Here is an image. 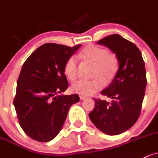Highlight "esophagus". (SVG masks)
Listing matches in <instances>:
<instances>
[{
  "mask_svg": "<svg viewBox=\"0 0 158 158\" xmlns=\"http://www.w3.org/2000/svg\"><path fill=\"white\" fill-rule=\"evenodd\" d=\"M80 99H81V100H84V99H86V96H82V95H81V96H80Z\"/></svg>",
  "mask_w": 158,
  "mask_h": 158,
  "instance_id": "34e87169",
  "label": "esophagus"
}]
</instances>
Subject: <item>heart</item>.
Here are the masks:
<instances>
[{"label": "heart", "mask_w": 158, "mask_h": 158, "mask_svg": "<svg viewBox=\"0 0 158 158\" xmlns=\"http://www.w3.org/2000/svg\"><path fill=\"white\" fill-rule=\"evenodd\" d=\"M81 56L94 62L91 80L81 79L76 81L71 86L74 93L82 96L93 95L102 89L106 83H110L116 75L119 65L118 58L114 53L108 52L106 49L96 45H88L83 50ZM64 72L71 81H74L77 76V60L76 56H72L66 61Z\"/></svg>", "instance_id": "obj_1"}]
</instances>
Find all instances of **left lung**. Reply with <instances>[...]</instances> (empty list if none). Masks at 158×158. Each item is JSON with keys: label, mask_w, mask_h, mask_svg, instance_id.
<instances>
[{"label": "left lung", "mask_w": 158, "mask_h": 158, "mask_svg": "<svg viewBox=\"0 0 158 158\" xmlns=\"http://www.w3.org/2000/svg\"><path fill=\"white\" fill-rule=\"evenodd\" d=\"M118 56L119 68L110 85L101 94L111 99H94L89 118L95 127L109 135L120 134L132 127L140 115L147 84L145 62L138 47L119 35L97 41Z\"/></svg>", "instance_id": "1"}]
</instances>
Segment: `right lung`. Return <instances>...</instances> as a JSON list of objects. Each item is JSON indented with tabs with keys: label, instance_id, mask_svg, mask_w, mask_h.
I'll list each match as a JSON object with an SVG mask.
<instances>
[{
	"label": "right lung",
	"instance_id": "obj_1",
	"mask_svg": "<svg viewBox=\"0 0 158 158\" xmlns=\"http://www.w3.org/2000/svg\"><path fill=\"white\" fill-rule=\"evenodd\" d=\"M81 47L45 44L25 60L16 85L13 105L20 127L30 138L41 142L53 139L79 96L59 95L69 86L64 72L67 59Z\"/></svg>",
	"mask_w": 158,
	"mask_h": 158
}]
</instances>
